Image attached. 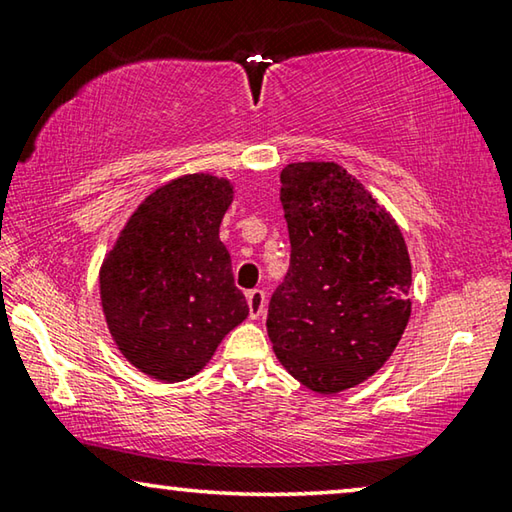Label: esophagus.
<instances>
[{"label": "esophagus", "instance_id": "1", "mask_svg": "<svg viewBox=\"0 0 512 512\" xmlns=\"http://www.w3.org/2000/svg\"><path fill=\"white\" fill-rule=\"evenodd\" d=\"M246 300H248V311H250V318L257 320L259 316L264 314V307H266V296L262 289H253L246 293Z\"/></svg>", "mask_w": 512, "mask_h": 512}]
</instances>
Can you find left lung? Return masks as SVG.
<instances>
[{"instance_id":"left-lung-1","label":"left lung","mask_w":512,"mask_h":512,"mask_svg":"<svg viewBox=\"0 0 512 512\" xmlns=\"http://www.w3.org/2000/svg\"><path fill=\"white\" fill-rule=\"evenodd\" d=\"M291 262L266 329L291 377L332 395L366 381L411 316V259L393 216L334 162L280 173Z\"/></svg>"}]
</instances>
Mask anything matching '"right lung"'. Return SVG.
I'll return each instance as SVG.
<instances>
[{"mask_svg": "<svg viewBox=\"0 0 512 512\" xmlns=\"http://www.w3.org/2000/svg\"><path fill=\"white\" fill-rule=\"evenodd\" d=\"M232 185L210 173L171 180L146 198L101 266V305L121 354L146 375H196L248 316L219 225Z\"/></svg>", "mask_w": 512, "mask_h": 512, "instance_id": "1", "label": "right lung"}]
</instances>
